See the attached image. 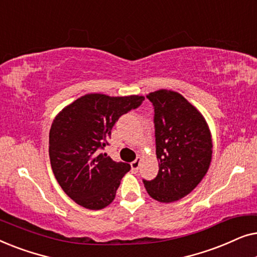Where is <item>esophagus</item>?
I'll return each mask as SVG.
<instances>
[{"instance_id": "34e87169", "label": "esophagus", "mask_w": 257, "mask_h": 257, "mask_svg": "<svg viewBox=\"0 0 257 257\" xmlns=\"http://www.w3.org/2000/svg\"><path fill=\"white\" fill-rule=\"evenodd\" d=\"M140 163H142V158H137L135 161H132V163H131V168H132L133 172H137V171L139 170Z\"/></svg>"}]
</instances>
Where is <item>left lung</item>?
<instances>
[{"instance_id":"obj_1","label":"left lung","mask_w":257,"mask_h":257,"mask_svg":"<svg viewBox=\"0 0 257 257\" xmlns=\"http://www.w3.org/2000/svg\"><path fill=\"white\" fill-rule=\"evenodd\" d=\"M146 97L154 106L159 172L153 180L143 181L151 198L174 202L206 175L212 161V135L203 115L180 93L161 89Z\"/></svg>"}]
</instances>
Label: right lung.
I'll return each instance as SVG.
<instances>
[{"mask_svg": "<svg viewBox=\"0 0 257 257\" xmlns=\"http://www.w3.org/2000/svg\"><path fill=\"white\" fill-rule=\"evenodd\" d=\"M143 96L110 97L89 93L56 115L49 133V157L65 194L87 209H103L115 198L130 164L99 153L119 117L137 108Z\"/></svg>", "mask_w": 257, "mask_h": 257, "instance_id": "add662e5", "label": "right lung"}]
</instances>
